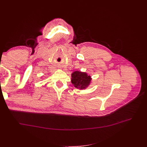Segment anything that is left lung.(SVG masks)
I'll use <instances>...</instances> for the list:
<instances>
[{
    "label": "left lung",
    "instance_id": "obj_1",
    "mask_svg": "<svg viewBox=\"0 0 147 147\" xmlns=\"http://www.w3.org/2000/svg\"><path fill=\"white\" fill-rule=\"evenodd\" d=\"M71 82L76 88L83 90L86 89L91 81V77L86 72H82L80 71H75L71 75Z\"/></svg>",
    "mask_w": 147,
    "mask_h": 147
}]
</instances>
